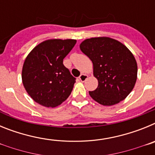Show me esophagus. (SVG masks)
Listing matches in <instances>:
<instances>
[{
    "label": "esophagus",
    "instance_id": "34e87169",
    "mask_svg": "<svg viewBox=\"0 0 155 155\" xmlns=\"http://www.w3.org/2000/svg\"><path fill=\"white\" fill-rule=\"evenodd\" d=\"M88 78V76H87V74H82L80 75V77H79V80L81 81H86V79Z\"/></svg>",
    "mask_w": 155,
    "mask_h": 155
}]
</instances>
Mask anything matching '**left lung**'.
<instances>
[{
  "mask_svg": "<svg viewBox=\"0 0 155 155\" xmlns=\"http://www.w3.org/2000/svg\"><path fill=\"white\" fill-rule=\"evenodd\" d=\"M83 53L93 64L98 87L90 96L105 106L116 105L131 92L137 78V64L130 50L110 37H94L80 44Z\"/></svg>",
  "mask_w": 155,
  "mask_h": 155,
  "instance_id": "obj_1",
  "label": "left lung"
}]
</instances>
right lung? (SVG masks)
<instances>
[{"mask_svg":"<svg viewBox=\"0 0 155 155\" xmlns=\"http://www.w3.org/2000/svg\"><path fill=\"white\" fill-rule=\"evenodd\" d=\"M76 39H50L31 50L23 64L21 80L30 97L45 107H57L70 96L75 78L63 61Z\"/></svg>","mask_w":155,"mask_h":155,"instance_id":"1","label":"right lung"}]
</instances>
